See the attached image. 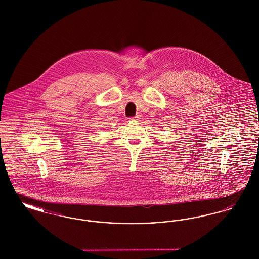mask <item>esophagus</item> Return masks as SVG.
<instances>
[{"label": "esophagus", "instance_id": "34e87169", "mask_svg": "<svg viewBox=\"0 0 259 259\" xmlns=\"http://www.w3.org/2000/svg\"><path fill=\"white\" fill-rule=\"evenodd\" d=\"M142 118L141 115H136L135 117H132L131 120H134V121H140V119Z\"/></svg>", "mask_w": 259, "mask_h": 259}]
</instances>
